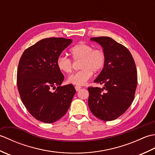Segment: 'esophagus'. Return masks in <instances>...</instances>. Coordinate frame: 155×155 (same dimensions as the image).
<instances>
[{"label": "esophagus", "mask_w": 155, "mask_h": 155, "mask_svg": "<svg viewBox=\"0 0 155 155\" xmlns=\"http://www.w3.org/2000/svg\"><path fill=\"white\" fill-rule=\"evenodd\" d=\"M81 87H80V86H76L75 87V89H76V91H79L81 89Z\"/></svg>", "instance_id": "obj_1"}]
</instances>
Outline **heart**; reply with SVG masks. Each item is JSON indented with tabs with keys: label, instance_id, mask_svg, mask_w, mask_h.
I'll use <instances>...</instances> for the list:
<instances>
[{
	"label": "heart",
	"instance_id": "heart-1",
	"mask_svg": "<svg viewBox=\"0 0 155 155\" xmlns=\"http://www.w3.org/2000/svg\"><path fill=\"white\" fill-rule=\"evenodd\" d=\"M72 58L79 61L81 70L69 76L68 83L77 86H82L87 83L93 76V72H100L104 67L106 55L103 50L99 48H94L92 45L81 42L72 47L70 50ZM58 68L64 73H70L72 70V61L66 56H59L57 61Z\"/></svg>",
	"mask_w": 155,
	"mask_h": 155
}]
</instances>
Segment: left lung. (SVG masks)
<instances>
[{
  "mask_svg": "<svg viewBox=\"0 0 155 155\" xmlns=\"http://www.w3.org/2000/svg\"><path fill=\"white\" fill-rule=\"evenodd\" d=\"M91 40L102 46L106 62L94 81L103 87L88 88V107L95 117L110 121L121 116L133 103L137 86L136 64L128 48L112 38L99 37Z\"/></svg>",
  "mask_w": 155,
  "mask_h": 155,
  "instance_id": "obj_1",
  "label": "left lung"
}]
</instances>
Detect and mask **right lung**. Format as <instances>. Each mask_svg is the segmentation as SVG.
<instances>
[{"mask_svg":"<svg viewBox=\"0 0 155 155\" xmlns=\"http://www.w3.org/2000/svg\"><path fill=\"white\" fill-rule=\"evenodd\" d=\"M71 42L64 38L42 39L20 58L16 75L20 97L32 116L43 123H52L63 117L76 93L71 84L61 86L64 77L57 65L58 57Z\"/></svg>","mask_w":155,"mask_h":155,"instance_id":"obj_1","label":"right lung"}]
</instances>
